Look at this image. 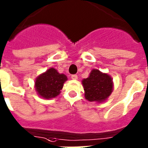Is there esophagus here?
Segmentation results:
<instances>
[{
  "label": "esophagus",
  "instance_id": "esophagus-1",
  "mask_svg": "<svg viewBox=\"0 0 148 148\" xmlns=\"http://www.w3.org/2000/svg\"><path fill=\"white\" fill-rule=\"evenodd\" d=\"M71 78H72V79H77L78 76L77 75H71Z\"/></svg>",
  "mask_w": 148,
  "mask_h": 148
}]
</instances>
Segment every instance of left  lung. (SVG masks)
Returning a JSON list of instances; mask_svg holds the SVG:
<instances>
[{
	"label": "left lung",
	"mask_w": 148,
	"mask_h": 148,
	"mask_svg": "<svg viewBox=\"0 0 148 148\" xmlns=\"http://www.w3.org/2000/svg\"><path fill=\"white\" fill-rule=\"evenodd\" d=\"M84 88L85 97L90 102H102L106 100L113 90L112 78L106 73L98 69H92L89 77L82 81Z\"/></svg>",
	"instance_id": "obj_1"
}]
</instances>
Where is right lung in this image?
Wrapping results in <instances>:
<instances>
[{
    "instance_id": "add662e5",
    "label": "right lung",
    "mask_w": 148,
    "mask_h": 148,
    "mask_svg": "<svg viewBox=\"0 0 148 148\" xmlns=\"http://www.w3.org/2000/svg\"><path fill=\"white\" fill-rule=\"evenodd\" d=\"M66 80L67 76L66 75L58 73L56 69L50 68L36 78L35 90L42 98H55L59 95Z\"/></svg>"
}]
</instances>
